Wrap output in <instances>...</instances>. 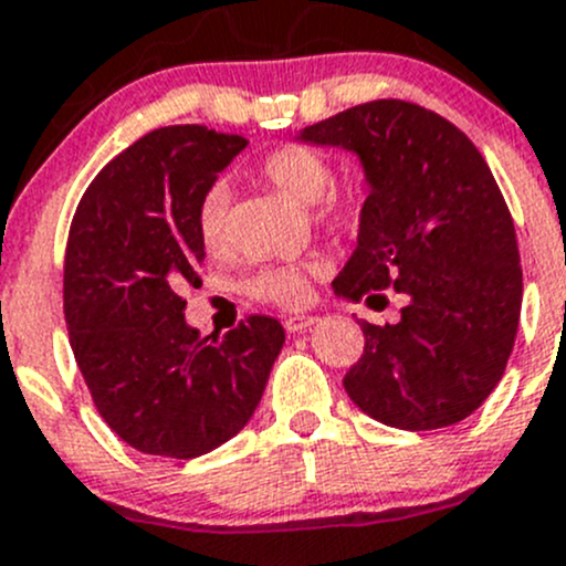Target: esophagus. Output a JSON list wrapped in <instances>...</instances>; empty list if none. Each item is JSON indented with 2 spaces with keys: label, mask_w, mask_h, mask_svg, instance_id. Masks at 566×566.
<instances>
[{
  "label": "esophagus",
  "mask_w": 566,
  "mask_h": 566,
  "mask_svg": "<svg viewBox=\"0 0 566 566\" xmlns=\"http://www.w3.org/2000/svg\"><path fill=\"white\" fill-rule=\"evenodd\" d=\"M316 322H318L316 316H289L285 318V332H291V335H302V332L311 329Z\"/></svg>",
  "instance_id": "obj_1"
}]
</instances>
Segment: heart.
I'll list each match as a JSON object with an SVG mask.
<instances>
[{
    "mask_svg": "<svg viewBox=\"0 0 566 566\" xmlns=\"http://www.w3.org/2000/svg\"><path fill=\"white\" fill-rule=\"evenodd\" d=\"M259 171L266 182L275 185L281 193L294 198L296 203H305V207L324 203V214L335 212V203L326 201L332 196V188H335V174H332V163L318 149L302 147V144H285V147L272 149L261 160ZM226 212H229V190H226L223 182L209 185L196 207L198 240L209 253L223 248ZM311 272V266L300 264L266 266L250 281V294L285 307L300 305L307 296Z\"/></svg>",
    "mask_w": 566,
    "mask_h": 566,
    "instance_id": "b5f03b06",
    "label": "heart"
}]
</instances>
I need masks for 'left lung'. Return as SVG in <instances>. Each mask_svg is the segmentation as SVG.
Instances as JSON below:
<instances>
[{
	"label": "left lung",
	"mask_w": 566,
	"mask_h": 566,
	"mask_svg": "<svg viewBox=\"0 0 566 566\" xmlns=\"http://www.w3.org/2000/svg\"><path fill=\"white\" fill-rule=\"evenodd\" d=\"M294 142L357 155L368 198L340 300L406 296L400 322H359L365 352L343 378L359 411L389 428L455 424L496 389L517 335L523 272L491 168L452 122L406 101H373Z\"/></svg>",
	"instance_id": "8db88e82"
}]
</instances>
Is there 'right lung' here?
<instances>
[{"label": "right lung", "instance_id": "add662e5", "mask_svg": "<svg viewBox=\"0 0 566 566\" xmlns=\"http://www.w3.org/2000/svg\"><path fill=\"white\" fill-rule=\"evenodd\" d=\"M248 147L201 125L147 133L86 188L65 253V318L97 411L122 441L198 458L250 422L285 332L248 316L223 337L185 322V283H201L196 207Z\"/></svg>", "mask_w": 566, "mask_h": 566}]
</instances>
